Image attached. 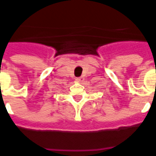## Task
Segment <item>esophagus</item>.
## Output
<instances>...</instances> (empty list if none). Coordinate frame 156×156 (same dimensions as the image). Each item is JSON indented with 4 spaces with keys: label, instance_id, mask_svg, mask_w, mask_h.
<instances>
[{
    "label": "esophagus",
    "instance_id": "esophagus-1",
    "mask_svg": "<svg viewBox=\"0 0 156 156\" xmlns=\"http://www.w3.org/2000/svg\"><path fill=\"white\" fill-rule=\"evenodd\" d=\"M75 80L76 82H79V83H80V82H83V81L84 80V78H83V76H80V77H77V78H76Z\"/></svg>",
    "mask_w": 156,
    "mask_h": 156
}]
</instances>
